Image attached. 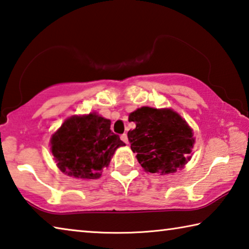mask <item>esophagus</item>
Listing matches in <instances>:
<instances>
[{"label": "esophagus", "mask_w": 249, "mask_h": 249, "mask_svg": "<svg viewBox=\"0 0 249 249\" xmlns=\"http://www.w3.org/2000/svg\"><path fill=\"white\" fill-rule=\"evenodd\" d=\"M121 140L123 141L125 144H128V138H127V134H123L121 135Z\"/></svg>", "instance_id": "34e87169"}]
</instances>
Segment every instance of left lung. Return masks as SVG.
Instances as JSON below:
<instances>
[{"label": "left lung", "mask_w": 249, "mask_h": 249, "mask_svg": "<svg viewBox=\"0 0 249 249\" xmlns=\"http://www.w3.org/2000/svg\"><path fill=\"white\" fill-rule=\"evenodd\" d=\"M136 127L127 133L130 148L146 172L174 174L191 159L190 126L171 108L142 107L128 115Z\"/></svg>", "instance_id": "1"}]
</instances>
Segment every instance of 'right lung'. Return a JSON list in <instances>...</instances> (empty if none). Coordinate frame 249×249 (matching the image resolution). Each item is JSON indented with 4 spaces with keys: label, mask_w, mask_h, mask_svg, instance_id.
Wrapping results in <instances>:
<instances>
[{
    "label": "right lung",
    "mask_w": 249,
    "mask_h": 249,
    "mask_svg": "<svg viewBox=\"0 0 249 249\" xmlns=\"http://www.w3.org/2000/svg\"><path fill=\"white\" fill-rule=\"evenodd\" d=\"M109 127L111 121L96 113L67 119L50 140L60 171L73 178H100L115 150L125 146Z\"/></svg>",
    "instance_id": "obj_1"
}]
</instances>
